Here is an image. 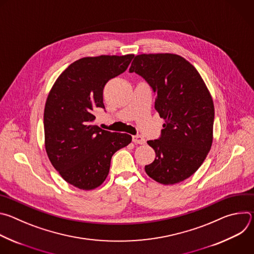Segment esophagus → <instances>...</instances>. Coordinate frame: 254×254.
I'll return each instance as SVG.
<instances>
[{
    "label": "esophagus",
    "mask_w": 254,
    "mask_h": 254,
    "mask_svg": "<svg viewBox=\"0 0 254 254\" xmlns=\"http://www.w3.org/2000/svg\"><path fill=\"white\" fill-rule=\"evenodd\" d=\"M132 141L134 143H139V144H144L146 143V139H144L141 135L139 134H135V135H132Z\"/></svg>",
    "instance_id": "1"
}]
</instances>
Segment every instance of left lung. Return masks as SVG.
<instances>
[{"instance_id": "1", "label": "left lung", "mask_w": 254, "mask_h": 254, "mask_svg": "<svg viewBox=\"0 0 254 254\" xmlns=\"http://www.w3.org/2000/svg\"><path fill=\"white\" fill-rule=\"evenodd\" d=\"M129 72L152 87L155 108L165 120L161 136L148 140L156 159L144 170L164 185L182 182L200 168L212 146L214 104L210 92L196 68L176 54L136 55Z\"/></svg>"}]
</instances>
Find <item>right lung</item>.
I'll return each instance as SVG.
<instances>
[{
    "label": "right lung",
    "mask_w": 254,
    "mask_h": 254,
    "mask_svg": "<svg viewBox=\"0 0 254 254\" xmlns=\"http://www.w3.org/2000/svg\"><path fill=\"white\" fill-rule=\"evenodd\" d=\"M132 54L84 57L70 64L52 86L44 110L45 149L67 183L81 190L100 186L113 155L131 141L127 133L93 125L96 108H104L103 88L124 73Z\"/></svg>",
    "instance_id": "obj_1"
}]
</instances>
